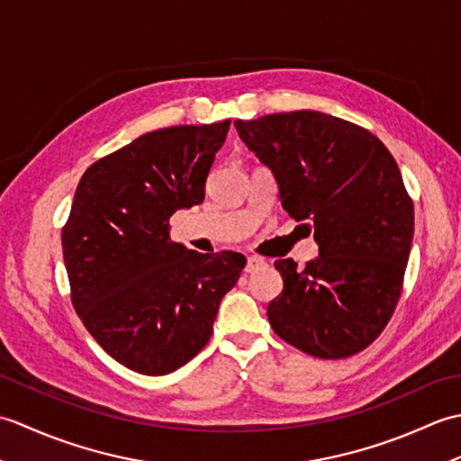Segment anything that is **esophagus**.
Instances as JSON below:
<instances>
[{
  "label": "esophagus",
  "instance_id": "obj_1",
  "mask_svg": "<svg viewBox=\"0 0 461 461\" xmlns=\"http://www.w3.org/2000/svg\"><path fill=\"white\" fill-rule=\"evenodd\" d=\"M263 266H266V261H263V259H259V258H248L246 271H248V273H253V271L263 267Z\"/></svg>",
  "mask_w": 461,
  "mask_h": 461
}]
</instances>
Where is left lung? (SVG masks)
Masks as SVG:
<instances>
[{
	"instance_id": "8db88e82",
	"label": "left lung",
	"mask_w": 461,
	"mask_h": 461,
	"mask_svg": "<svg viewBox=\"0 0 461 461\" xmlns=\"http://www.w3.org/2000/svg\"><path fill=\"white\" fill-rule=\"evenodd\" d=\"M233 126L276 176L283 210L319 243L303 269L276 261L273 330L311 357L357 355L393 317L412 248L414 203L396 160L366 129L317 111Z\"/></svg>"
}]
</instances>
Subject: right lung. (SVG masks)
<instances>
[{"label": "right lung", "mask_w": 461, "mask_h": 461, "mask_svg": "<svg viewBox=\"0 0 461 461\" xmlns=\"http://www.w3.org/2000/svg\"><path fill=\"white\" fill-rule=\"evenodd\" d=\"M230 121L146 132L91 164L61 233L71 301L93 339L149 376L208 345L220 303L240 279L236 251L198 253L170 240V215L203 202Z\"/></svg>", "instance_id": "right-lung-1"}]
</instances>
